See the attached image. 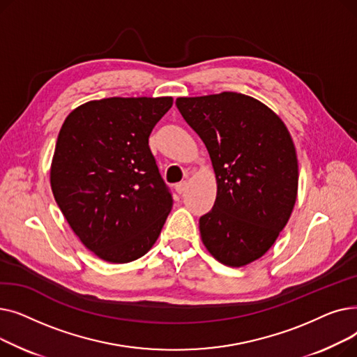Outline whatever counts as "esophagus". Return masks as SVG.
I'll return each instance as SVG.
<instances>
[{
    "mask_svg": "<svg viewBox=\"0 0 357 357\" xmlns=\"http://www.w3.org/2000/svg\"><path fill=\"white\" fill-rule=\"evenodd\" d=\"M185 190H186V182H185V181L175 185V191H176L178 194H182Z\"/></svg>",
    "mask_w": 357,
    "mask_h": 357,
    "instance_id": "34e87169",
    "label": "esophagus"
}]
</instances>
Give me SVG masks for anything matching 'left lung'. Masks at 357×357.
<instances>
[{"instance_id":"left-lung-1","label":"left lung","mask_w":357,"mask_h":357,"mask_svg":"<svg viewBox=\"0 0 357 357\" xmlns=\"http://www.w3.org/2000/svg\"><path fill=\"white\" fill-rule=\"evenodd\" d=\"M176 107L207 147L217 178L214 207L199 218L204 246L224 265L245 266L272 248L296 201L289 131L245 93L182 97Z\"/></svg>"}]
</instances>
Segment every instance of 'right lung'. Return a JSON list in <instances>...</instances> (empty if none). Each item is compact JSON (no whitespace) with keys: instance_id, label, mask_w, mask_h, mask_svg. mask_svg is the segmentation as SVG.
I'll use <instances>...</instances> for the list:
<instances>
[{"instance_id":"add662e5","label":"right lung","mask_w":357,"mask_h":357,"mask_svg":"<svg viewBox=\"0 0 357 357\" xmlns=\"http://www.w3.org/2000/svg\"><path fill=\"white\" fill-rule=\"evenodd\" d=\"M172 97L104 98L75 108L56 142L50 185L85 248L128 264L158 240L172 208L149 136Z\"/></svg>"}]
</instances>
